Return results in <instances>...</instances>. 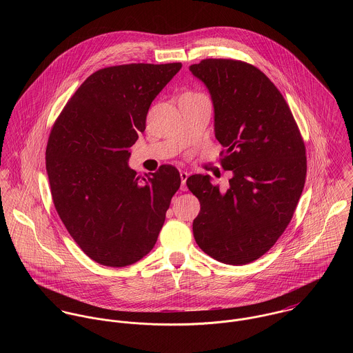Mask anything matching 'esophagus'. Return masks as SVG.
I'll return each instance as SVG.
<instances>
[{"mask_svg":"<svg viewBox=\"0 0 353 353\" xmlns=\"http://www.w3.org/2000/svg\"><path fill=\"white\" fill-rule=\"evenodd\" d=\"M188 178H189V172L188 171H181V182H182L181 189L182 190H186V181H188Z\"/></svg>","mask_w":353,"mask_h":353,"instance_id":"34e87169","label":"esophagus"}]
</instances>
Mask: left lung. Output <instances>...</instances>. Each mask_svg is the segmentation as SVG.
<instances>
[{"instance_id":"8db88e82","label":"left lung","mask_w":353,"mask_h":353,"mask_svg":"<svg viewBox=\"0 0 353 353\" xmlns=\"http://www.w3.org/2000/svg\"><path fill=\"white\" fill-rule=\"evenodd\" d=\"M190 72L209 90L214 136L232 171L225 193L209 175L188 178L201 210L193 234L202 252L246 265L269 252L290 224L302 196L305 147L290 105L255 66L236 59H202Z\"/></svg>"}]
</instances>
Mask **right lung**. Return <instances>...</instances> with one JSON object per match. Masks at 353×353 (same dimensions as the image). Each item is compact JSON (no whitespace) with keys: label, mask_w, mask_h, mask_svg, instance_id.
Segmentation results:
<instances>
[{"label":"right lung","mask_w":353,"mask_h":353,"mask_svg":"<svg viewBox=\"0 0 353 353\" xmlns=\"http://www.w3.org/2000/svg\"><path fill=\"white\" fill-rule=\"evenodd\" d=\"M181 68L129 63L97 70L51 129L46 170L54 206L80 249L104 266L132 265L151 252L181 186L174 165L141 178L128 164L152 101Z\"/></svg>","instance_id":"obj_1"}]
</instances>
